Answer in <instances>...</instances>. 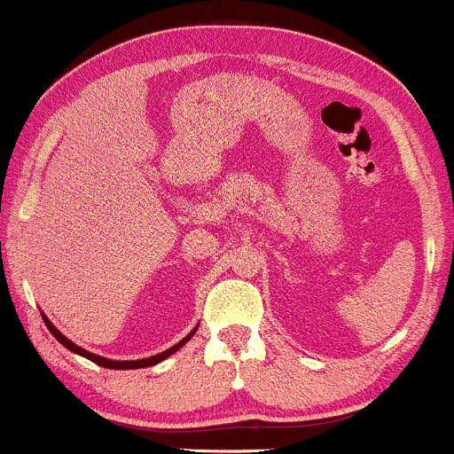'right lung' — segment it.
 <instances>
[{
	"mask_svg": "<svg viewBox=\"0 0 454 454\" xmlns=\"http://www.w3.org/2000/svg\"><path fill=\"white\" fill-rule=\"evenodd\" d=\"M42 317H43V322H46V326H48L50 333H52V337H54L56 340H59L60 345H65L67 349L73 351V354H77V356H82V357H88V360L94 362V364H98V366H103V368H114V371H132V368H147V366H153V364H158V362H161V360H166L168 356H172V354H175V351L181 349V347H183L184 343H187L189 339L193 337V334H195V330H198V328H193L192 333H189L187 337H184L183 340H178L176 345H172L170 349L161 351V354H158V356L143 357V360H126V362H120V360H109V357H100V356H97V354H90V351L82 349L80 345H75V343H73V340L67 339L65 334L60 333V330L56 328L54 324L50 322L46 316H43V313H42Z\"/></svg>",
	"mask_w": 454,
	"mask_h": 454,
	"instance_id": "1",
	"label": "right lung"
}]
</instances>
